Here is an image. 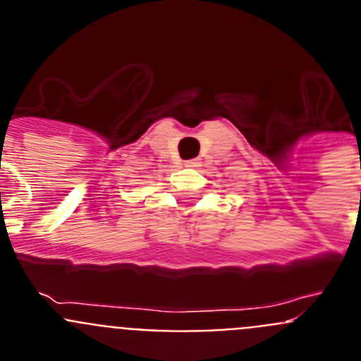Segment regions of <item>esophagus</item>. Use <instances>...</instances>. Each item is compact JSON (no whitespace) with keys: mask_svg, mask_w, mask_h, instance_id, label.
Wrapping results in <instances>:
<instances>
[{"mask_svg":"<svg viewBox=\"0 0 361 361\" xmlns=\"http://www.w3.org/2000/svg\"><path fill=\"white\" fill-rule=\"evenodd\" d=\"M184 166H186V168H199L200 161H197V159H191V161L184 162Z\"/></svg>","mask_w":361,"mask_h":361,"instance_id":"obj_1","label":"esophagus"}]
</instances>
